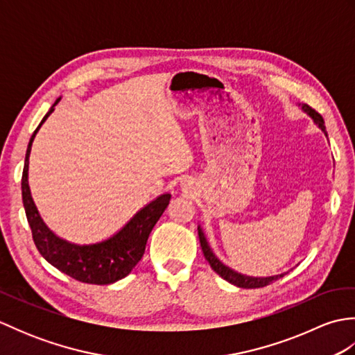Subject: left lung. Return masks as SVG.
Returning <instances> with one entry per match:
<instances>
[{"label": "left lung", "mask_w": 355, "mask_h": 355, "mask_svg": "<svg viewBox=\"0 0 355 355\" xmlns=\"http://www.w3.org/2000/svg\"><path fill=\"white\" fill-rule=\"evenodd\" d=\"M297 105L300 107V110L305 112V114H308L313 119V122L315 123V126H318L323 134H325V137H328L325 122H323V119H322L319 112H315L311 107H308V105H305V103H297ZM198 238H200L202 253H205V258L207 259V262L210 263V267H212L215 273L220 275L224 279V281H227L229 284L239 286V288H259V286H266L273 281L281 279L284 275H286V273H281V275L267 276V277H256V276H247V275H243V273H238L236 270H233V268L225 266V263L221 262L220 258H218V256L214 253L212 247H210L209 241L206 238V233L201 227V224H198Z\"/></svg>", "instance_id": "1"}]
</instances>
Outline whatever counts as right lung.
<instances>
[{
	"instance_id": "1",
	"label": "right lung",
	"mask_w": 355,
	"mask_h": 355,
	"mask_svg": "<svg viewBox=\"0 0 355 355\" xmlns=\"http://www.w3.org/2000/svg\"><path fill=\"white\" fill-rule=\"evenodd\" d=\"M59 101H61V97H58L56 102L51 105L47 114L41 120L40 126L36 128L32 137H30L27 146L24 171H22L21 180L22 202H24L27 221L30 229H32L36 248L42 254V258L51 263L53 267L85 284H114L130 275L141 259L149 233L154 229L157 221L160 220L164 209L168 207L171 193H162L153 201H149L146 206H143L134 214V216L122 229L112 233L107 239L92 244H78L58 236L44 223L40 210H37L32 198V192H30L28 186V157L37 131H40V128L51 112L55 111Z\"/></svg>"
}]
</instances>
